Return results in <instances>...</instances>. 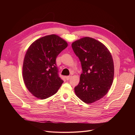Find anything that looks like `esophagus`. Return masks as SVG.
Returning a JSON list of instances; mask_svg holds the SVG:
<instances>
[{"instance_id":"34e87169","label":"esophagus","mask_w":135,"mask_h":135,"mask_svg":"<svg viewBox=\"0 0 135 135\" xmlns=\"http://www.w3.org/2000/svg\"><path fill=\"white\" fill-rule=\"evenodd\" d=\"M71 76H72L71 75H70V76H66V79L67 80H70V79L71 78Z\"/></svg>"}]
</instances>
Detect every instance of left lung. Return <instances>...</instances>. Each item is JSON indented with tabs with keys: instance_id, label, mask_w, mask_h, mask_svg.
<instances>
[{
	"instance_id": "obj_1",
	"label": "left lung",
	"mask_w": 135,
	"mask_h": 135,
	"mask_svg": "<svg viewBox=\"0 0 135 135\" xmlns=\"http://www.w3.org/2000/svg\"><path fill=\"white\" fill-rule=\"evenodd\" d=\"M71 47L82 68L80 81L74 88L76 95L87 104L99 100L108 92L113 81L111 54L105 45L89 37L76 40Z\"/></svg>"
}]
</instances>
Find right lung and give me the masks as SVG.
<instances>
[{
    "instance_id": "right-lung-1",
    "label": "right lung",
    "mask_w": 135,
    "mask_h": 135,
    "mask_svg": "<svg viewBox=\"0 0 135 135\" xmlns=\"http://www.w3.org/2000/svg\"><path fill=\"white\" fill-rule=\"evenodd\" d=\"M67 47L65 40L52 34L36 40L28 47L23 60L22 76L32 95L43 100L57 92L64 81L59 76L56 59Z\"/></svg>"
}]
</instances>
